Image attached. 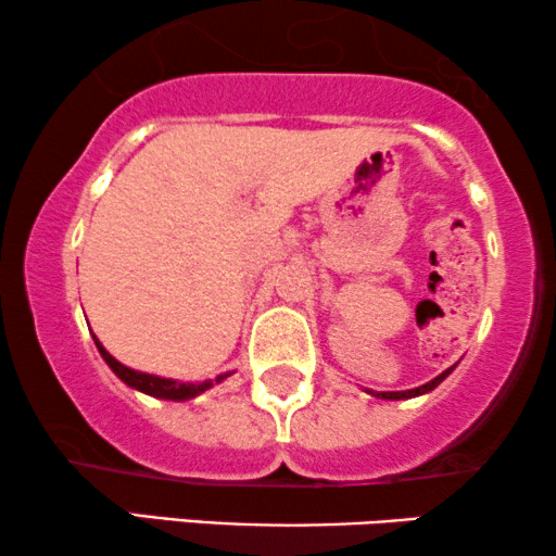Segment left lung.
Segmentation results:
<instances>
[{
    "label": "left lung",
    "instance_id": "obj_1",
    "mask_svg": "<svg viewBox=\"0 0 556 556\" xmlns=\"http://www.w3.org/2000/svg\"><path fill=\"white\" fill-rule=\"evenodd\" d=\"M454 371V367H448L446 371H441L439 377H433L431 382H426V384H420V388H416V390H403V392H371V395L375 397H382V400H407V397H418V395H426V392H431L433 388H439L441 382H444V379L452 375Z\"/></svg>",
    "mask_w": 556,
    "mask_h": 556
}]
</instances>
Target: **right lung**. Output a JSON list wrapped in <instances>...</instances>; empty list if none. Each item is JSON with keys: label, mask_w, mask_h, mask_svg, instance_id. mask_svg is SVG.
Masks as SVG:
<instances>
[{"label": "right lung", "mask_w": 556, "mask_h": 556, "mask_svg": "<svg viewBox=\"0 0 556 556\" xmlns=\"http://www.w3.org/2000/svg\"><path fill=\"white\" fill-rule=\"evenodd\" d=\"M94 343L97 349H100L102 359L108 362V367L115 371L117 377L123 379L125 384L132 390H140L146 392V395L151 397H161V400H189L194 395H200V392H205L213 388V379H207V382H200V384H192V382H177V379H166V377H156V375H146V371H136L130 367H125V364H121L115 359V356L110 354L108 349L102 346L100 339L94 336ZM228 375H220L215 379V382H223Z\"/></svg>", "instance_id": "add662e5"}]
</instances>
